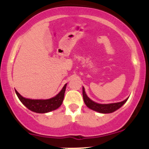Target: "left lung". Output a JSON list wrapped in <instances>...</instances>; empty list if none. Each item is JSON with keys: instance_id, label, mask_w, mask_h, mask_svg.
<instances>
[{"instance_id": "1", "label": "left lung", "mask_w": 149, "mask_h": 149, "mask_svg": "<svg viewBox=\"0 0 149 149\" xmlns=\"http://www.w3.org/2000/svg\"><path fill=\"white\" fill-rule=\"evenodd\" d=\"M83 100H84L85 104H86L87 107L90 108V109L95 111L102 113H110L115 111L117 109H118L119 108L122 107L127 100V99H126L125 100L123 101V102H121L109 104H97L96 102L92 101L88 96H87L86 94H85L84 88H83Z\"/></svg>"}]
</instances>
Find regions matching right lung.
Wrapping results in <instances>:
<instances>
[{"instance_id":"1","label":"right lung","mask_w":149,"mask_h":149,"mask_svg":"<svg viewBox=\"0 0 149 149\" xmlns=\"http://www.w3.org/2000/svg\"><path fill=\"white\" fill-rule=\"evenodd\" d=\"M66 88V84L64 85L61 92L55 97L45 100L26 99L21 96L17 90H15V92L22 103L26 107L28 108L29 110L36 113H47L55 110L60 107L62 104L63 100H64Z\"/></svg>"}]
</instances>
